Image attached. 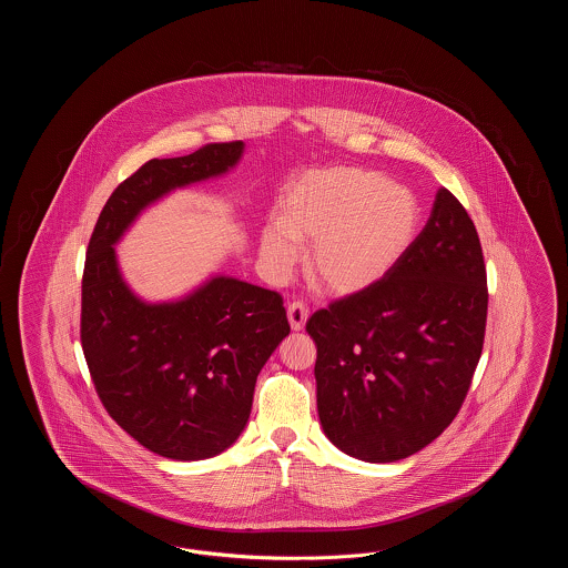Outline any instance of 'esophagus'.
<instances>
[{"instance_id":"obj_1","label":"esophagus","mask_w":568,"mask_h":568,"mask_svg":"<svg viewBox=\"0 0 568 568\" xmlns=\"http://www.w3.org/2000/svg\"><path fill=\"white\" fill-rule=\"evenodd\" d=\"M287 320H290L292 329L300 332V329L304 327V324H306V320H308V308H306V304L300 302V300L290 302V306H287Z\"/></svg>"}]
</instances>
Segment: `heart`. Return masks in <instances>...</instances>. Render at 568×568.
I'll use <instances>...</instances> for the list:
<instances>
[{
    "label": "heart",
    "instance_id": "b5f03b06",
    "mask_svg": "<svg viewBox=\"0 0 568 568\" xmlns=\"http://www.w3.org/2000/svg\"><path fill=\"white\" fill-rule=\"evenodd\" d=\"M419 206L410 191L383 183L362 168L313 170L281 204V223L262 232V260L274 274L296 264V243L311 244L306 271L327 296H357L375 287L413 243Z\"/></svg>",
    "mask_w": 568,
    "mask_h": 568
}]
</instances>
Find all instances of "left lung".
Here are the masks:
<instances>
[{
  "mask_svg": "<svg viewBox=\"0 0 568 568\" xmlns=\"http://www.w3.org/2000/svg\"><path fill=\"white\" fill-rule=\"evenodd\" d=\"M487 276L473 219L449 190L392 272L313 313L317 410L341 452L396 462L458 415L486 338Z\"/></svg>",
  "mask_w": 568,
  "mask_h": 568,
  "instance_id": "1",
  "label": "left lung"
}]
</instances>
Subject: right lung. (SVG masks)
<instances>
[{
    "label": "right lung",
    "mask_w": 568,
    "mask_h": 568,
    "mask_svg": "<svg viewBox=\"0 0 568 568\" xmlns=\"http://www.w3.org/2000/svg\"><path fill=\"white\" fill-rule=\"evenodd\" d=\"M244 144L151 160L112 191L87 246L81 343L110 417L163 458H213L244 430L260 371L290 334L283 297L215 276L183 300L146 304L125 285L114 244L165 193L225 174Z\"/></svg>",
    "instance_id": "add662e5"
}]
</instances>
